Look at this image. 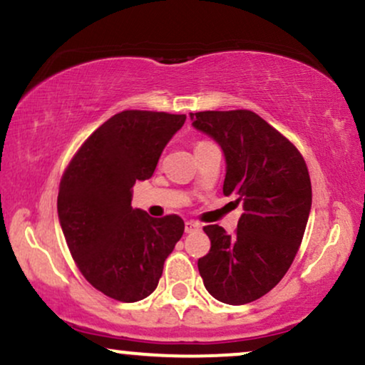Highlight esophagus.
<instances>
[{"label":"esophagus","instance_id":"esophagus-1","mask_svg":"<svg viewBox=\"0 0 365 365\" xmlns=\"http://www.w3.org/2000/svg\"><path fill=\"white\" fill-rule=\"evenodd\" d=\"M202 225L198 224V222H195V220H187L185 222V232L188 234V232H193V230H198L200 229Z\"/></svg>","mask_w":365,"mask_h":365}]
</instances>
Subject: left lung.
I'll return each mask as SVG.
<instances>
[{
    "mask_svg": "<svg viewBox=\"0 0 365 365\" xmlns=\"http://www.w3.org/2000/svg\"><path fill=\"white\" fill-rule=\"evenodd\" d=\"M190 119L222 148L224 195L244 207L234 236L205 225L210 251L198 271L215 299L246 305L271 292L297 256L312 209L310 175L293 143L252 110H202Z\"/></svg>",
    "mask_w": 365,
    "mask_h": 365,
    "instance_id": "1",
    "label": "left lung"
}]
</instances>
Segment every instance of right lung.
I'll list each match as a JSON object with an SVG mask.
<instances>
[{"instance_id": "add662e5", "label": "right lung", "mask_w": 365, "mask_h": 365, "mask_svg": "<svg viewBox=\"0 0 365 365\" xmlns=\"http://www.w3.org/2000/svg\"><path fill=\"white\" fill-rule=\"evenodd\" d=\"M185 114L123 110L96 129L60 180L57 210L84 278L118 302L150 297L185 224L133 209V187L148 180Z\"/></svg>"}]
</instances>
